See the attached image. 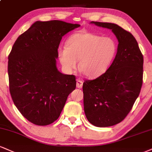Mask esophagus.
I'll return each mask as SVG.
<instances>
[{"instance_id":"obj_1","label":"esophagus","mask_w":152,"mask_h":152,"mask_svg":"<svg viewBox=\"0 0 152 152\" xmlns=\"http://www.w3.org/2000/svg\"><path fill=\"white\" fill-rule=\"evenodd\" d=\"M83 82L81 80L78 79L77 81H76V87L78 88H81L83 87Z\"/></svg>"}]
</instances>
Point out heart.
<instances>
[{
	"instance_id": "heart-1",
	"label": "heart",
	"mask_w": 152,
	"mask_h": 152,
	"mask_svg": "<svg viewBox=\"0 0 152 152\" xmlns=\"http://www.w3.org/2000/svg\"><path fill=\"white\" fill-rule=\"evenodd\" d=\"M117 52L116 44L110 37H102L88 32H76L66 42V47L58 50L64 69L72 72L78 66L88 78H96L105 72Z\"/></svg>"
}]
</instances>
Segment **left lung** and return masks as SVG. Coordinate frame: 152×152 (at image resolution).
Returning a JSON list of instances; mask_svg holds the SVG:
<instances>
[{
  "instance_id": "1",
  "label": "left lung",
  "mask_w": 152,
  "mask_h": 152,
  "mask_svg": "<svg viewBox=\"0 0 152 152\" xmlns=\"http://www.w3.org/2000/svg\"><path fill=\"white\" fill-rule=\"evenodd\" d=\"M112 30L118 41L115 58L105 74L83 84L84 112L99 127L122 122L138 98L143 78V55L130 32L114 23L91 22Z\"/></svg>"
}]
</instances>
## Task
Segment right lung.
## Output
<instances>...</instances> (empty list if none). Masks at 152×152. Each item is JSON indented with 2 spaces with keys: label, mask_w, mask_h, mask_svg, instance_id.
<instances>
[{
  "label": "right lung",
  "mask_w": 152,
  "mask_h": 152,
  "mask_svg": "<svg viewBox=\"0 0 152 152\" xmlns=\"http://www.w3.org/2000/svg\"><path fill=\"white\" fill-rule=\"evenodd\" d=\"M61 20L36 21L18 37L8 56L9 88L12 101L27 120L37 125L54 122L75 90L74 75L56 67L62 37L80 27Z\"/></svg>",
  "instance_id": "1"
}]
</instances>
